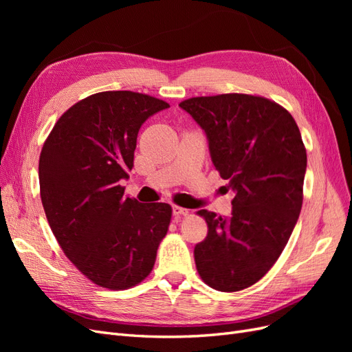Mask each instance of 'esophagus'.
<instances>
[{
  "instance_id": "34e87169",
  "label": "esophagus",
  "mask_w": 352,
  "mask_h": 352,
  "mask_svg": "<svg viewBox=\"0 0 352 352\" xmlns=\"http://www.w3.org/2000/svg\"><path fill=\"white\" fill-rule=\"evenodd\" d=\"M189 211L184 207H179V206H173V216L180 217V216H188Z\"/></svg>"
}]
</instances>
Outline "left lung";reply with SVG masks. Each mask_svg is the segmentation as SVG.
Instances as JSON below:
<instances>
[{"label":"left lung","instance_id":"obj_1","mask_svg":"<svg viewBox=\"0 0 352 352\" xmlns=\"http://www.w3.org/2000/svg\"><path fill=\"white\" fill-rule=\"evenodd\" d=\"M180 109L206 132L211 162L235 192L230 217L199 210L208 226L197 270L212 289L242 291L279 258L300 217L307 153L282 105L247 94L195 97Z\"/></svg>","mask_w":352,"mask_h":352}]
</instances>
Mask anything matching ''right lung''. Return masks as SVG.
Returning a JSON list of instances; mask_svg holds the SVG:
<instances>
[{"mask_svg":"<svg viewBox=\"0 0 352 352\" xmlns=\"http://www.w3.org/2000/svg\"><path fill=\"white\" fill-rule=\"evenodd\" d=\"M170 105L132 91L80 100L52 127L39 157L41 201L67 258L89 280L111 291L151 273L172 207L124 197L144 122Z\"/></svg>","mask_w":352,"mask_h":352,"instance_id":"1","label":"right lung"}]
</instances>
